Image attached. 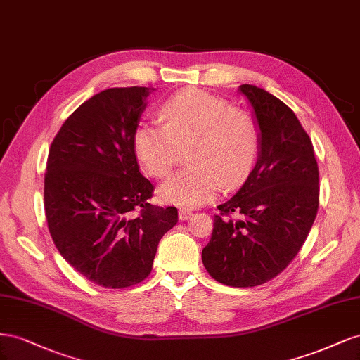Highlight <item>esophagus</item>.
Returning a JSON list of instances; mask_svg holds the SVG:
<instances>
[{
  "label": "esophagus",
  "instance_id": "esophagus-1",
  "mask_svg": "<svg viewBox=\"0 0 360 360\" xmlns=\"http://www.w3.org/2000/svg\"><path fill=\"white\" fill-rule=\"evenodd\" d=\"M190 217H191V211H188V210L179 211V220H188Z\"/></svg>",
  "mask_w": 360,
  "mask_h": 360
}]
</instances>
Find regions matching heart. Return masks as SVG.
I'll return each mask as SVG.
<instances>
[{
	"mask_svg": "<svg viewBox=\"0 0 360 360\" xmlns=\"http://www.w3.org/2000/svg\"><path fill=\"white\" fill-rule=\"evenodd\" d=\"M162 117L164 125H139L132 145L146 172L164 178L176 162L179 146L191 143V166L160 187L164 202L198 208L217 194L221 184L237 186L252 170L259 134L249 112L231 108L224 99L205 90L187 89L166 101Z\"/></svg>",
	"mask_w": 360,
	"mask_h": 360,
	"instance_id": "b5f03b06",
	"label": "heart"
}]
</instances>
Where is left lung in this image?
Segmentation results:
<instances>
[{
  "mask_svg": "<svg viewBox=\"0 0 360 360\" xmlns=\"http://www.w3.org/2000/svg\"><path fill=\"white\" fill-rule=\"evenodd\" d=\"M238 91L258 127V161L241 188L217 207L202 261L217 282L249 288L295 258L316 217L320 191L312 141L294 111L261 87L243 84Z\"/></svg>",
  "mask_w": 360,
  "mask_h": 360,
  "instance_id": "1",
  "label": "left lung"
}]
</instances>
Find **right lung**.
<instances>
[{"label": "right lung", "instance_id": "1", "mask_svg": "<svg viewBox=\"0 0 360 360\" xmlns=\"http://www.w3.org/2000/svg\"><path fill=\"white\" fill-rule=\"evenodd\" d=\"M148 87H115L66 119L48 153L45 214L56 248L86 279L105 288L145 281L178 210L150 205L132 137ZM139 210L137 216L134 211Z\"/></svg>", "mask_w": 360, "mask_h": 360}]
</instances>
